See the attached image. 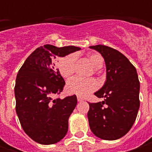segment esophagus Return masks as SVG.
<instances>
[{
  "mask_svg": "<svg viewBox=\"0 0 152 152\" xmlns=\"http://www.w3.org/2000/svg\"><path fill=\"white\" fill-rule=\"evenodd\" d=\"M77 99H78V102H83V101H84V99L81 96H78L77 97Z\"/></svg>",
  "mask_w": 152,
  "mask_h": 152,
  "instance_id": "esophagus-1",
  "label": "esophagus"
}]
</instances>
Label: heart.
Here are the masks:
<instances>
[{
	"mask_svg": "<svg viewBox=\"0 0 152 152\" xmlns=\"http://www.w3.org/2000/svg\"><path fill=\"white\" fill-rule=\"evenodd\" d=\"M87 58L95 69H100L103 66L104 60L98 53H91L87 56ZM77 56L75 54H70L60 59L58 62V70L61 75L65 78H70L75 72ZM98 87L96 81L94 79H84L79 78H73L67 83V91L68 93L77 95L79 96H85L89 93L96 91Z\"/></svg>",
	"mask_w": 152,
	"mask_h": 152,
	"instance_id": "heart-1",
	"label": "heart"
}]
</instances>
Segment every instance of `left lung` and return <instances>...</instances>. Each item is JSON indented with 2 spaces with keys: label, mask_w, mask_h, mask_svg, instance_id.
I'll return each instance as SVG.
<instances>
[{
  "label": "left lung",
  "mask_w": 152,
  "mask_h": 152,
  "mask_svg": "<svg viewBox=\"0 0 152 152\" xmlns=\"http://www.w3.org/2000/svg\"><path fill=\"white\" fill-rule=\"evenodd\" d=\"M104 58L107 79L95 95L102 102L90 103L88 120L92 133L100 139L115 140L130 130L140 108L137 71L125 56L102 45L90 46Z\"/></svg>",
  "instance_id": "8db88e82"
}]
</instances>
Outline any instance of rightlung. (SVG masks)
Wrapping results in <instances>:
<instances>
[{
	"label": "right lung",
	"mask_w": 152,
	"mask_h": 152,
	"mask_svg": "<svg viewBox=\"0 0 152 152\" xmlns=\"http://www.w3.org/2000/svg\"><path fill=\"white\" fill-rule=\"evenodd\" d=\"M79 50L74 45H45L28 56L18 73L16 113L23 129L37 143L52 145L67 134L68 118L77 105V97L53 99L65 85L56 61Z\"/></svg>",
	"instance_id": "1"
}]
</instances>
